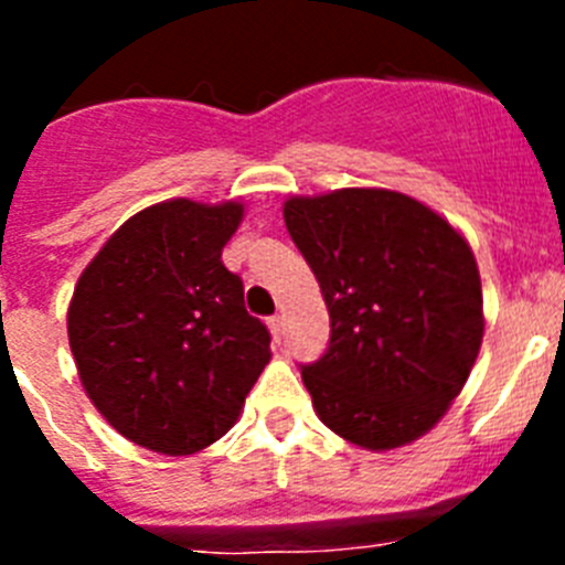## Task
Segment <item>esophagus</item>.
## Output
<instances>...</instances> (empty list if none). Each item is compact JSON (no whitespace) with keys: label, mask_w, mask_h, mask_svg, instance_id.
Segmentation results:
<instances>
[{"label":"esophagus","mask_w":565,"mask_h":565,"mask_svg":"<svg viewBox=\"0 0 565 565\" xmlns=\"http://www.w3.org/2000/svg\"><path fill=\"white\" fill-rule=\"evenodd\" d=\"M268 328H271V337L277 339V342H282V333H286V326H282V317H268Z\"/></svg>","instance_id":"obj_1"}]
</instances>
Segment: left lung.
I'll return each instance as SVG.
<instances>
[{
    "mask_svg": "<svg viewBox=\"0 0 565 565\" xmlns=\"http://www.w3.org/2000/svg\"><path fill=\"white\" fill-rule=\"evenodd\" d=\"M282 217L331 317L326 353L299 364L313 411L364 450L416 441L461 393L481 348L467 239L387 189L291 198Z\"/></svg>",
    "mask_w": 565,
    "mask_h": 565,
    "instance_id": "1",
    "label": "left lung"
}]
</instances>
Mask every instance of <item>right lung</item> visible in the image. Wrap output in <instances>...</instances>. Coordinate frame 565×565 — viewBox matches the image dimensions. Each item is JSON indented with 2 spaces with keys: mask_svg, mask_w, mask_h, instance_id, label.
<instances>
[{
  "mask_svg": "<svg viewBox=\"0 0 565 565\" xmlns=\"http://www.w3.org/2000/svg\"><path fill=\"white\" fill-rule=\"evenodd\" d=\"M239 203L167 201L129 217L84 268L67 311L89 402L129 441L192 456L237 422L271 359L223 246Z\"/></svg>",
  "mask_w": 565,
  "mask_h": 565,
  "instance_id": "right-lung-1",
  "label": "right lung"
}]
</instances>
